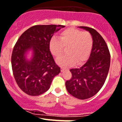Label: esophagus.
Returning a JSON list of instances; mask_svg holds the SVG:
<instances>
[{
  "label": "esophagus",
  "mask_w": 122,
  "mask_h": 122,
  "mask_svg": "<svg viewBox=\"0 0 122 122\" xmlns=\"http://www.w3.org/2000/svg\"><path fill=\"white\" fill-rule=\"evenodd\" d=\"M65 69V68L64 67H61V71H63Z\"/></svg>",
  "instance_id": "esophagus-1"
}]
</instances>
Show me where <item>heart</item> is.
I'll list each match as a JSON object with an SVG mask.
<instances>
[{"label": "heart", "mask_w": 122, "mask_h": 122, "mask_svg": "<svg viewBox=\"0 0 122 122\" xmlns=\"http://www.w3.org/2000/svg\"><path fill=\"white\" fill-rule=\"evenodd\" d=\"M92 35L89 32L70 28L60 32L59 38L52 36L49 41V49L55 57L62 54L64 47H67V54L57 59V62L62 66H70L75 62L80 64L86 61L93 47Z\"/></svg>", "instance_id": "heart-1"}]
</instances>
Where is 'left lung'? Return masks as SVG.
<instances>
[{
  "label": "left lung",
  "instance_id": "obj_1",
  "mask_svg": "<svg viewBox=\"0 0 122 122\" xmlns=\"http://www.w3.org/2000/svg\"><path fill=\"white\" fill-rule=\"evenodd\" d=\"M90 33L93 44L90 57L81 67L71 69L72 77L65 82L66 90L76 98L86 100L100 91L104 85L110 66L108 47L100 33L92 28L80 26Z\"/></svg>",
  "mask_w": 122,
  "mask_h": 122
}]
</instances>
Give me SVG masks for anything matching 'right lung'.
Returning a JSON list of instances; mask_svg holds the SVG:
<instances>
[{"mask_svg":"<svg viewBox=\"0 0 122 122\" xmlns=\"http://www.w3.org/2000/svg\"><path fill=\"white\" fill-rule=\"evenodd\" d=\"M62 25H37L25 31L14 46L11 55L13 73L17 84L30 96H38L50 88L54 77L60 68L55 62L49 49V41ZM33 52L30 60L26 52Z\"/></svg>","mask_w":122,"mask_h":122,"instance_id":"1","label":"right lung"}]
</instances>
